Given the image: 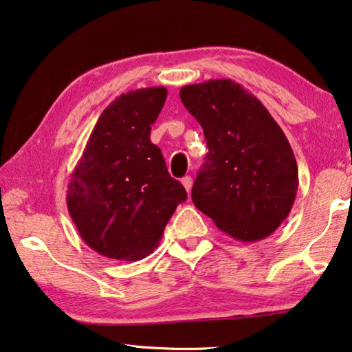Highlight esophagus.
Instances as JSON below:
<instances>
[{
    "instance_id": "esophagus-1",
    "label": "esophagus",
    "mask_w": 352,
    "mask_h": 352,
    "mask_svg": "<svg viewBox=\"0 0 352 352\" xmlns=\"http://www.w3.org/2000/svg\"><path fill=\"white\" fill-rule=\"evenodd\" d=\"M181 182H182V186H184L186 190L190 192V188H192V177L190 176H184L181 179Z\"/></svg>"
}]
</instances>
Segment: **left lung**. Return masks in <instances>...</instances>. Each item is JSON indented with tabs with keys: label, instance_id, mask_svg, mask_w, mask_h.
Here are the masks:
<instances>
[{
	"label": "left lung",
	"instance_id": "8db88e82",
	"mask_svg": "<svg viewBox=\"0 0 352 352\" xmlns=\"http://www.w3.org/2000/svg\"><path fill=\"white\" fill-rule=\"evenodd\" d=\"M179 96L210 149L193 182V205L239 241L270 236L289 216L298 187L297 160L281 126L232 79L184 85Z\"/></svg>",
	"mask_w": 352,
	"mask_h": 352
}]
</instances>
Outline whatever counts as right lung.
<instances>
[{"instance_id": "right-lung-1", "label": "right lung", "mask_w": 352, "mask_h": 352, "mask_svg": "<svg viewBox=\"0 0 352 352\" xmlns=\"http://www.w3.org/2000/svg\"><path fill=\"white\" fill-rule=\"evenodd\" d=\"M165 87L122 94L103 113L71 175L66 205L84 243L116 261L154 251L187 192L151 142Z\"/></svg>"}]
</instances>
